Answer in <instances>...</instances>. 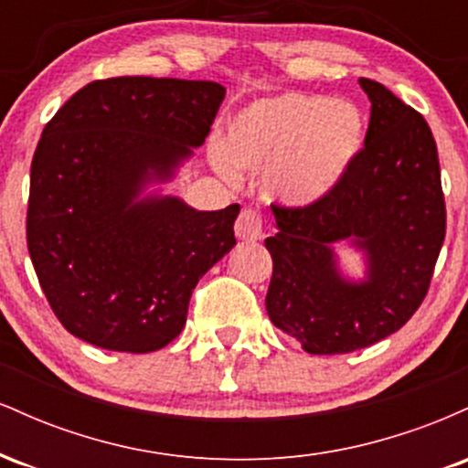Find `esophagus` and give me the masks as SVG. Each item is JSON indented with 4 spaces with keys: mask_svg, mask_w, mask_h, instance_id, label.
I'll return each instance as SVG.
<instances>
[{
    "mask_svg": "<svg viewBox=\"0 0 468 468\" xmlns=\"http://www.w3.org/2000/svg\"><path fill=\"white\" fill-rule=\"evenodd\" d=\"M235 235L244 241L261 239V216L252 208H244L235 222Z\"/></svg>",
    "mask_w": 468,
    "mask_h": 468,
    "instance_id": "obj_1",
    "label": "esophagus"
}]
</instances>
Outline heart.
I'll use <instances>...</instances> for the list:
<instances>
[{
    "instance_id": "heart-1",
    "label": "heart",
    "mask_w": 468,
    "mask_h": 468,
    "mask_svg": "<svg viewBox=\"0 0 468 468\" xmlns=\"http://www.w3.org/2000/svg\"><path fill=\"white\" fill-rule=\"evenodd\" d=\"M365 143L361 110L324 94L283 92L252 101L229 121L227 138L208 158L224 180L238 169L261 176L272 202L310 208L347 180Z\"/></svg>"
}]
</instances>
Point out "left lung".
<instances>
[{
  "mask_svg": "<svg viewBox=\"0 0 468 468\" xmlns=\"http://www.w3.org/2000/svg\"><path fill=\"white\" fill-rule=\"evenodd\" d=\"M358 83L372 116L350 176L324 204L272 207L277 233L264 241L268 316L310 354H347L400 330L427 294L447 227L427 121L385 85ZM341 240L364 252L363 280L337 268Z\"/></svg>",
  "mask_w": 468,
  "mask_h": 468,
  "instance_id": "8db88e82",
  "label": "left lung"
}]
</instances>
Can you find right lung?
<instances>
[{"mask_svg": "<svg viewBox=\"0 0 468 468\" xmlns=\"http://www.w3.org/2000/svg\"><path fill=\"white\" fill-rule=\"evenodd\" d=\"M224 94L213 80H94L46 125L30 166L26 238L69 335L144 354L182 332L196 283L235 246L239 204L197 211L149 186L176 178Z\"/></svg>", "mask_w": 468, "mask_h": 468, "instance_id": "right-lung-1", "label": "right lung"}]
</instances>
